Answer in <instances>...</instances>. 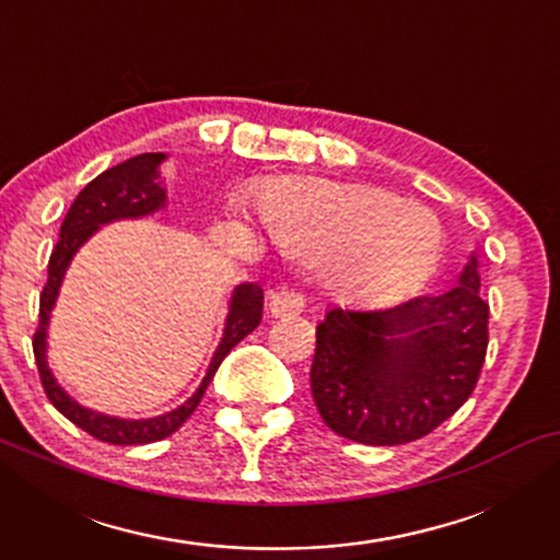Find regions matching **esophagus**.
Segmentation results:
<instances>
[{
    "label": "esophagus",
    "instance_id": "esophagus-1",
    "mask_svg": "<svg viewBox=\"0 0 560 560\" xmlns=\"http://www.w3.org/2000/svg\"><path fill=\"white\" fill-rule=\"evenodd\" d=\"M303 308H305V298L301 293H295V290L278 288V290H270V295H267V311H270V316L275 318L298 316Z\"/></svg>",
    "mask_w": 560,
    "mask_h": 560
}]
</instances>
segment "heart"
I'll use <instances>...</instances> for the list:
<instances>
[{"label":"heart","mask_w":560,"mask_h":560,"mask_svg":"<svg viewBox=\"0 0 560 560\" xmlns=\"http://www.w3.org/2000/svg\"><path fill=\"white\" fill-rule=\"evenodd\" d=\"M270 234L288 252L324 259L326 282L351 301H385L423 278L443 247V226L425 206L389 190L316 175L267 180L257 190ZM247 217V198H229Z\"/></svg>","instance_id":"b5f03b06"}]
</instances>
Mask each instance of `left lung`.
<instances>
[{
    "label": "left lung",
    "instance_id": "8db88e82",
    "mask_svg": "<svg viewBox=\"0 0 560 560\" xmlns=\"http://www.w3.org/2000/svg\"><path fill=\"white\" fill-rule=\"evenodd\" d=\"M469 257L446 293L382 311L326 313L311 393L324 423L366 446L423 439L469 400L487 354L489 305Z\"/></svg>",
    "mask_w": 560,
    "mask_h": 560
}]
</instances>
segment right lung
I'll return each instance as SVG.
<instances>
[{
    "label": "right lung",
    "instance_id": "obj_1",
    "mask_svg": "<svg viewBox=\"0 0 560 560\" xmlns=\"http://www.w3.org/2000/svg\"><path fill=\"white\" fill-rule=\"evenodd\" d=\"M167 160L165 152H142L125 160V163L109 167L102 175H96L86 188L75 196V201L68 209L63 224H60V240L52 249L48 262V285L40 293V326H37L33 351L37 372H40V382L45 387L48 400L63 412V416L83 428L89 435L114 443V446H137V443H152L163 441L167 435L178 431V428L190 418V412L198 408L201 397L209 387V382L217 374L219 364L224 357L240 343L244 336L255 331L262 320V288L257 282H242L232 290L229 298V313L224 318V334L217 351H213L209 370H206L201 385L186 402L171 412L155 418H117L106 416V412L91 410L79 400H73L63 387L58 385L56 374L48 366V326L52 308H56L60 285L68 272V265L75 257L83 244L94 236L104 224L121 219H144L152 213L163 211L167 206V188L160 173V165Z\"/></svg>",
    "mask_w": 560,
    "mask_h": 560
}]
</instances>
